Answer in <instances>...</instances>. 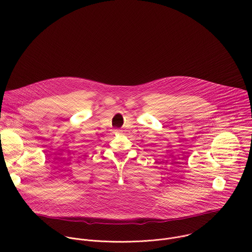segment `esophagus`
Wrapping results in <instances>:
<instances>
[{
  "label": "esophagus",
  "instance_id": "obj_1",
  "mask_svg": "<svg viewBox=\"0 0 252 252\" xmlns=\"http://www.w3.org/2000/svg\"><path fill=\"white\" fill-rule=\"evenodd\" d=\"M115 131H116V133H121V131H122V130H121V129H116Z\"/></svg>",
  "mask_w": 252,
  "mask_h": 252
}]
</instances>
